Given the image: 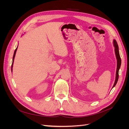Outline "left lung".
<instances>
[{"label": "left lung", "instance_id": "1", "mask_svg": "<svg viewBox=\"0 0 129 129\" xmlns=\"http://www.w3.org/2000/svg\"><path fill=\"white\" fill-rule=\"evenodd\" d=\"M113 45L114 46V51H115V54H116V58L117 59V71H116V79H115V82L114 83V85L112 87V88H113L116 85L117 83V82L118 80V78H119V69L120 68L121 66V59L120 58V54H119V47H118V45L117 44V42L116 41V40H113Z\"/></svg>", "mask_w": 129, "mask_h": 129}]
</instances>
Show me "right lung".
<instances>
[{
  "label": "right lung",
  "instance_id": "1",
  "mask_svg": "<svg viewBox=\"0 0 129 129\" xmlns=\"http://www.w3.org/2000/svg\"><path fill=\"white\" fill-rule=\"evenodd\" d=\"M17 48L18 47L16 48V49L15 50V52H14V54H13V59H12V65H11V71L12 70V67H13V61H14V58H15V55H16V51H17Z\"/></svg>",
  "mask_w": 129,
  "mask_h": 129
}]
</instances>
